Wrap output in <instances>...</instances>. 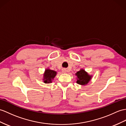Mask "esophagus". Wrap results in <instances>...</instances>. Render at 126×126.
<instances>
[{
    "mask_svg": "<svg viewBox=\"0 0 126 126\" xmlns=\"http://www.w3.org/2000/svg\"><path fill=\"white\" fill-rule=\"evenodd\" d=\"M62 72L63 73H67L68 72V70H67L66 69H62Z\"/></svg>",
    "mask_w": 126,
    "mask_h": 126,
    "instance_id": "obj_1",
    "label": "esophagus"
}]
</instances>
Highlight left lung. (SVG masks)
I'll list each match as a JSON object with an SVG mask.
<instances>
[{
    "label": "left lung",
    "mask_w": 126,
    "mask_h": 126,
    "mask_svg": "<svg viewBox=\"0 0 126 126\" xmlns=\"http://www.w3.org/2000/svg\"><path fill=\"white\" fill-rule=\"evenodd\" d=\"M77 76L76 83L81 85H85L88 84L93 77V75H90L83 69H81L75 74Z\"/></svg>",
    "instance_id": "obj_1"
}]
</instances>
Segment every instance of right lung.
<instances>
[{
    "instance_id": "right-lung-1",
    "label": "right lung",
    "mask_w": 126,
    "mask_h": 126,
    "mask_svg": "<svg viewBox=\"0 0 126 126\" xmlns=\"http://www.w3.org/2000/svg\"><path fill=\"white\" fill-rule=\"evenodd\" d=\"M57 75V72L53 70H51L50 68H47L44 71L43 77V81L44 83H51L52 82L55 76Z\"/></svg>"
}]
</instances>
